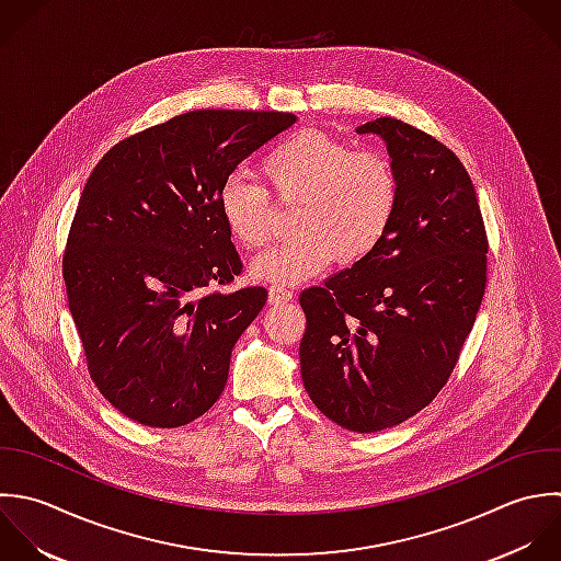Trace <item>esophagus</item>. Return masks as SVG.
<instances>
[{
    "mask_svg": "<svg viewBox=\"0 0 561 561\" xmlns=\"http://www.w3.org/2000/svg\"><path fill=\"white\" fill-rule=\"evenodd\" d=\"M293 299V290H288L286 286H271L268 288V301L273 306H279V304H286Z\"/></svg>",
    "mask_w": 561,
    "mask_h": 561,
    "instance_id": "1",
    "label": "esophagus"
}]
</instances>
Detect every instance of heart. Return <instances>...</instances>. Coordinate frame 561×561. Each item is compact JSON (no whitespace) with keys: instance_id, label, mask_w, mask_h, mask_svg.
<instances>
[{"instance_id":"1","label":"heart","mask_w":561,"mask_h":561,"mask_svg":"<svg viewBox=\"0 0 561 561\" xmlns=\"http://www.w3.org/2000/svg\"><path fill=\"white\" fill-rule=\"evenodd\" d=\"M260 172L284 205H297L290 242L260 255L251 273L268 284H297L334 260L358 264L387 238L400 205V179L380 150H354L325 133L304 130L275 144ZM218 209L229 233L247 249L273 238L268 190L233 172L218 187Z\"/></svg>"}]
</instances>
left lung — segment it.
Masks as SVG:
<instances>
[{
  "label": "left lung",
  "mask_w": 561,
  "mask_h": 561,
  "mask_svg": "<svg viewBox=\"0 0 561 561\" xmlns=\"http://www.w3.org/2000/svg\"><path fill=\"white\" fill-rule=\"evenodd\" d=\"M385 139L400 205L363 262L306 288L304 387L354 433L398 426L448 382L488 284V233L472 179L433 135L396 117L356 128Z\"/></svg>",
  "instance_id": "left-lung-1"
}]
</instances>
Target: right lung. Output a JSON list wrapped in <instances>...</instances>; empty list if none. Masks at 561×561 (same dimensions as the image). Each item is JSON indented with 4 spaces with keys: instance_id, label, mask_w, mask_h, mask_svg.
I'll return each mask as SVG.
<instances>
[{
    "instance_id": "right-lung-1",
    "label": "right lung",
    "mask_w": 561,
    "mask_h": 561,
    "mask_svg": "<svg viewBox=\"0 0 561 561\" xmlns=\"http://www.w3.org/2000/svg\"><path fill=\"white\" fill-rule=\"evenodd\" d=\"M295 122L190 111L122 139L89 174L62 277L89 376L128 420L179 428L220 398L231 350L268 293L214 290L242 273L218 187Z\"/></svg>"
}]
</instances>
